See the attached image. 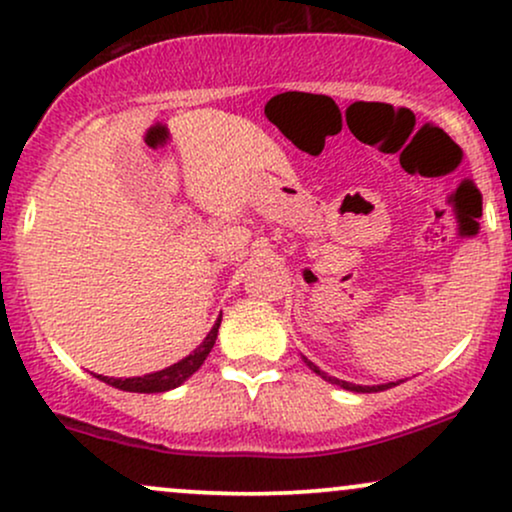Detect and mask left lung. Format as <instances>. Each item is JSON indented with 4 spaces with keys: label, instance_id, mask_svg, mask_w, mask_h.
Returning a JSON list of instances; mask_svg holds the SVG:
<instances>
[{
    "label": "left lung",
    "instance_id": "1",
    "mask_svg": "<svg viewBox=\"0 0 512 512\" xmlns=\"http://www.w3.org/2000/svg\"><path fill=\"white\" fill-rule=\"evenodd\" d=\"M304 362H306V366H309L311 371H316L318 376H323V378H326V381L335 383V386H340V388H345V390H354V393H378V390H388V388L398 386V383H386V386H354V383L338 381V378H333V376H326V374H323L321 369H318V366H316L314 362H309V359H306V357H304Z\"/></svg>",
    "mask_w": 512,
    "mask_h": 512
}]
</instances>
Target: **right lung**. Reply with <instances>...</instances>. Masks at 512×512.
Wrapping results in <instances>:
<instances>
[{"label": "right lung", "mask_w": 512, "mask_h": 512, "mask_svg": "<svg viewBox=\"0 0 512 512\" xmlns=\"http://www.w3.org/2000/svg\"><path fill=\"white\" fill-rule=\"evenodd\" d=\"M218 328H220V318L213 326V330L206 335V340H203L201 345L189 354V357H184L182 362L167 366V369L155 371V374H148V376H138V378H110V376H98V378L100 381H105L107 386L126 390V393H165V390L182 386L186 378L196 374L198 366L206 362V357L215 345V338H218Z\"/></svg>", "instance_id": "obj_1"}]
</instances>
